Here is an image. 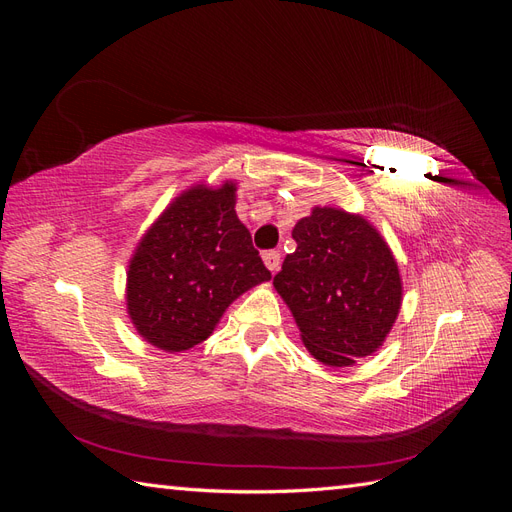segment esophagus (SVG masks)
Instances as JSON below:
<instances>
[{
    "instance_id": "1",
    "label": "esophagus",
    "mask_w": 512,
    "mask_h": 512,
    "mask_svg": "<svg viewBox=\"0 0 512 512\" xmlns=\"http://www.w3.org/2000/svg\"><path fill=\"white\" fill-rule=\"evenodd\" d=\"M262 260H265V267H267L271 273H277V271H280V265H282V256H280V252H275V250L265 252V254H262Z\"/></svg>"
}]
</instances>
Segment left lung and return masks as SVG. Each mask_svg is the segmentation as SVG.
Segmentation results:
<instances>
[{
    "label": "left lung",
    "instance_id": "8db88e82",
    "mask_svg": "<svg viewBox=\"0 0 512 512\" xmlns=\"http://www.w3.org/2000/svg\"><path fill=\"white\" fill-rule=\"evenodd\" d=\"M297 250L273 277L303 346L329 367L374 354L401 309V275L389 243L363 215L314 207L292 228Z\"/></svg>",
    "mask_w": 512,
    "mask_h": 512
}]
</instances>
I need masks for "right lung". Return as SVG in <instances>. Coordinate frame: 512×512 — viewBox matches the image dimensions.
Returning <instances> with one entry per match:
<instances>
[{
	"instance_id": "obj_1",
	"label": "right lung",
	"mask_w": 512,
	"mask_h": 512,
	"mask_svg": "<svg viewBox=\"0 0 512 512\" xmlns=\"http://www.w3.org/2000/svg\"><path fill=\"white\" fill-rule=\"evenodd\" d=\"M235 205V181L218 188L196 183L173 198L138 241L126 305L147 344L164 352L194 348L232 301L271 280Z\"/></svg>"
}]
</instances>
